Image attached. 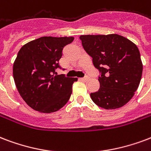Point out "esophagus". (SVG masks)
I'll list each match as a JSON object with an SVG mask.
<instances>
[{"label":"esophagus","mask_w":151,"mask_h":151,"mask_svg":"<svg viewBox=\"0 0 151 151\" xmlns=\"http://www.w3.org/2000/svg\"><path fill=\"white\" fill-rule=\"evenodd\" d=\"M88 77H85V78H80V79H79V80L80 81H88Z\"/></svg>","instance_id":"1"}]
</instances>
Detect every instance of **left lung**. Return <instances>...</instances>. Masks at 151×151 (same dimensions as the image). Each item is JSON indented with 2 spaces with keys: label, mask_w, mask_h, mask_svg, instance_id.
<instances>
[{
  "label": "left lung",
  "mask_w": 151,
  "mask_h": 151,
  "mask_svg": "<svg viewBox=\"0 0 151 151\" xmlns=\"http://www.w3.org/2000/svg\"><path fill=\"white\" fill-rule=\"evenodd\" d=\"M80 40L100 71V88L90 93L96 105L104 109L124 106L139 86L142 63L137 46L117 34L86 35Z\"/></svg>",
  "instance_id": "obj_1"
}]
</instances>
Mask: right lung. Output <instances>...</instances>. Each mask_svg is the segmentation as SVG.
<instances>
[{
  "label": "right lung",
  "instance_id": "right-lung-1",
  "mask_svg": "<svg viewBox=\"0 0 151 151\" xmlns=\"http://www.w3.org/2000/svg\"><path fill=\"white\" fill-rule=\"evenodd\" d=\"M73 37L43 36L24 45L13 64V78L24 101L35 111L50 113L67 103L78 78L56 74L65 46Z\"/></svg>",
  "mask_w": 151,
  "mask_h": 151
}]
</instances>
